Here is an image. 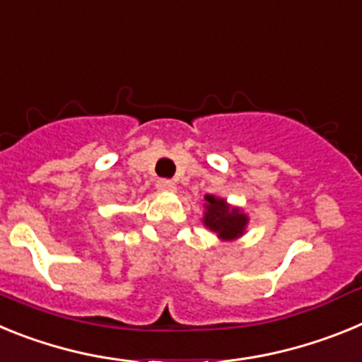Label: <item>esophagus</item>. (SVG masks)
Instances as JSON below:
<instances>
[{
    "mask_svg": "<svg viewBox=\"0 0 362 362\" xmlns=\"http://www.w3.org/2000/svg\"><path fill=\"white\" fill-rule=\"evenodd\" d=\"M156 187H158L159 192H175L177 190V187H175L174 181H168V179H159Z\"/></svg>",
    "mask_w": 362,
    "mask_h": 362,
    "instance_id": "esophagus-1",
    "label": "esophagus"
}]
</instances>
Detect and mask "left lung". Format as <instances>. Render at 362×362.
<instances>
[{"instance_id":"1","label":"left lung","mask_w":362,"mask_h":362,"mask_svg":"<svg viewBox=\"0 0 362 362\" xmlns=\"http://www.w3.org/2000/svg\"><path fill=\"white\" fill-rule=\"evenodd\" d=\"M204 212L203 223L206 228L217 233V238L223 241H233L241 238L248 225V216L239 209H232L225 199L214 196H204Z\"/></svg>"}]
</instances>
